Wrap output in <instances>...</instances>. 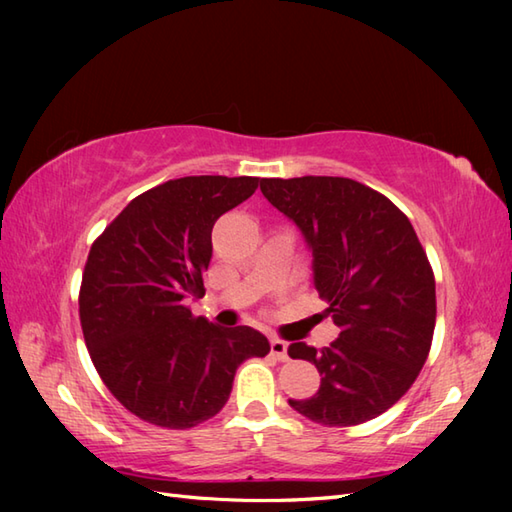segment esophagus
Returning a JSON list of instances; mask_svg holds the SVG:
<instances>
[{
	"label": "esophagus",
	"instance_id": "obj_1",
	"mask_svg": "<svg viewBox=\"0 0 512 512\" xmlns=\"http://www.w3.org/2000/svg\"><path fill=\"white\" fill-rule=\"evenodd\" d=\"M270 354H273L277 361H288V343L273 336V339H270Z\"/></svg>",
	"mask_w": 512,
	"mask_h": 512
}]
</instances>
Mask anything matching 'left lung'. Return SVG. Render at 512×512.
<instances>
[{"mask_svg":"<svg viewBox=\"0 0 512 512\" xmlns=\"http://www.w3.org/2000/svg\"><path fill=\"white\" fill-rule=\"evenodd\" d=\"M259 189L301 228L314 286L341 330L323 350L288 347L321 374L317 394L290 407L325 427L380 416L418 378L436 328V279L409 217L350 178H262Z\"/></svg>","mask_w":512,"mask_h":512,"instance_id":"left-lung-1","label":"left lung"}]
</instances>
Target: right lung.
Listing matches in <instances>:
<instances>
[{"instance_id":"right-lung-1","label":"right lung","mask_w":512,"mask_h":512,"mask_svg":"<svg viewBox=\"0 0 512 512\" xmlns=\"http://www.w3.org/2000/svg\"><path fill=\"white\" fill-rule=\"evenodd\" d=\"M259 178L187 176L140 193L94 239L79 317L105 387L134 416L165 429L213 418L237 367L266 356L248 325L220 328L193 317L184 299L204 297L217 217L255 193Z\"/></svg>"}]
</instances>
